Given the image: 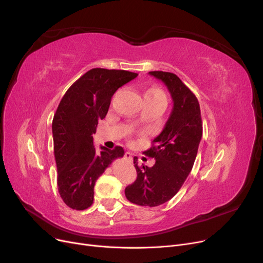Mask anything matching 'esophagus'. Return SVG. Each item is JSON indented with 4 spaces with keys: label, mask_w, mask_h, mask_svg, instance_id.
<instances>
[{
    "label": "esophagus",
    "mask_w": 263,
    "mask_h": 263,
    "mask_svg": "<svg viewBox=\"0 0 263 263\" xmlns=\"http://www.w3.org/2000/svg\"><path fill=\"white\" fill-rule=\"evenodd\" d=\"M124 158L126 159L127 161H130V162L133 161V155L130 153H128V151H126L125 155H124Z\"/></svg>",
    "instance_id": "esophagus-1"
}]
</instances>
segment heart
<instances>
[{
  "mask_svg": "<svg viewBox=\"0 0 263 263\" xmlns=\"http://www.w3.org/2000/svg\"><path fill=\"white\" fill-rule=\"evenodd\" d=\"M145 99H150L155 101H161L165 103V94L162 90L158 89V87H153V89H149L145 93Z\"/></svg>",
  "mask_w": 263,
  "mask_h": 263,
  "instance_id": "obj_1",
  "label": "heart"
}]
</instances>
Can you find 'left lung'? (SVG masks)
<instances>
[{
  "label": "left lung",
  "mask_w": 263,
  "mask_h": 263,
  "mask_svg": "<svg viewBox=\"0 0 263 263\" xmlns=\"http://www.w3.org/2000/svg\"><path fill=\"white\" fill-rule=\"evenodd\" d=\"M171 94L173 109L161 134L144 154L156 159L154 166L138 165L134 158L137 179L126 186L129 202L140 206H158L176 195L193 168L203 134L201 108L195 94L180 78L164 71H150Z\"/></svg>",
  "instance_id": "left-lung-1"
}]
</instances>
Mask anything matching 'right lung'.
<instances>
[{"label":"right lung","instance_id":"right-lung-1","mask_svg":"<svg viewBox=\"0 0 263 263\" xmlns=\"http://www.w3.org/2000/svg\"><path fill=\"white\" fill-rule=\"evenodd\" d=\"M138 74L126 70L94 68L71 85L52 119L53 153L59 194L70 209L83 211L94 198V185L101 174L124 149L101 147L98 154L92 135L97 132L118 87Z\"/></svg>","mask_w":263,"mask_h":263}]
</instances>
